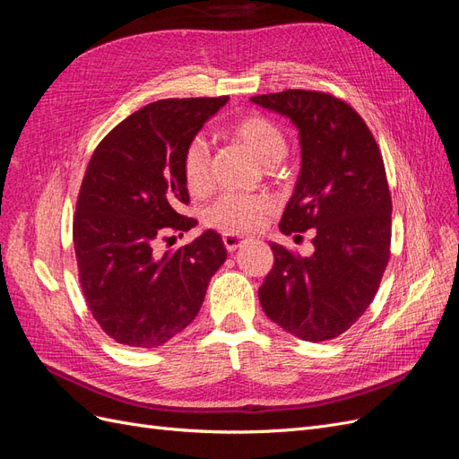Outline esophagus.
<instances>
[{
    "instance_id": "obj_1",
    "label": "esophagus",
    "mask_w": 459,
    "mask_h": 459,
    "mask_svg": "<svg viewBox=\"0 0 459 459\" xmlns=\"http://www.w3.org/2000/svg\"><path fill=\"white\" fill-rule=\"evenodd\" d=\"M221 239H224V245L230 253L238 251V248L245 243V238H241V235H233V233H226Z\"/></svg>"
}]
</instances>
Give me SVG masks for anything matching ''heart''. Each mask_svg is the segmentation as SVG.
I'll return each instance as SVG.
<instances>
[{
	"label": "heart",
	"mask_w": 459,
	"mask_h": 459,
	"mask_svg": "<svg viewBox=\"0 0 459 459\" xmlns=\"http://www.w3.org/2000/svg\"><path fill=\"white\" fill-rule=\"evenodd\" d=\"M230 132L264 166H275L285 157L287 137L283 130L268 118L258 115L245 117L235 122ZM182 174L191 195H204L211 189L208 143L204 142V137H193L186 145L182 155ZM272 211L273 201L270 197L226 193L206 208L204 224L221 233L239 235L256 230Z\"/></svg>",
	"instance_id": "obj_1"
}]
</instances>
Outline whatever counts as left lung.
<instances>
[{
  "label": "left lung",
  "mask_w": 459,
  "mask_h": 459,
  "mask_svg": "<svg viewBox=\"0 0 459 459\" xmlns=\"http://www.w3.org/2000/svg\"><path fill=\"white\" fill-rule=\"evenodd\" d=\"M251 101L295 124L300 172L280 230H316L308 258L272 243L273 268L258 289L266 316L290 335L322 342L371 304L391 248L393 203L383 157L356 110L329 93L287 90Z\"/></svg>",
  "instance_id": "8db88e82"
}]
</instances>
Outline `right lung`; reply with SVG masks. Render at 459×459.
Returning a JSON list of instances; mask_svg holds the SVG:
<instances>
[{
  "label": "right lung",
  "instance_id": "add662e5",
  "mask_svg": "<svg viewBox=\"0 0 459 459\" xmlns=\"http://www.w3.org/2000/svg\"><path fill=\"white\" fill-rule=\"evenodd\" d=\"M228 97L160 100L110 130L90 159L73 226L80 285L110 339L157 349L197 317L211 277L228 251L214 230L186 247L155 253L197 220L182 174L186 145Z\"/></svg>",
  "mask_w": 459,
  "mask_h": 459
}]
</instances>
